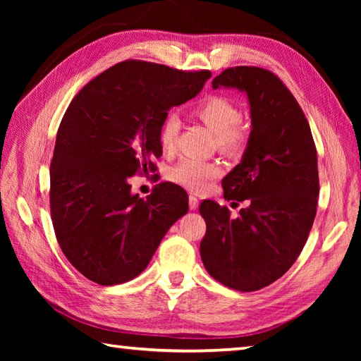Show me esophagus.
Returning a JSON list of instances; mask_svg holds the SVG:
<instances>
[{
	"label": "esophagus",
	"instance_id": "34e87169",
	"mask_svg": "<svg viewBox=\"0 0 361 361\" xmlns=\"http://www.w3.org/2000/svg\"><path fill=\"white\" fill-rule=\"evenodd\" d=\"M189 209L190 211L198 209V198L195 195H190L189 197Z\"/></svg>",
	"mask_w": 361,
	"mask_h": 361
}]
</instances>
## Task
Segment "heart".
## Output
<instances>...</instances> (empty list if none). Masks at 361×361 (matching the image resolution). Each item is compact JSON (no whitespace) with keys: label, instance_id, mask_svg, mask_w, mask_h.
<instances>
[{"label":"heart","instance_id":"1","mask_svg":"<svg viewBox=\"0 0 361 361\" xmlns=\"http://www.w3.org/2000/svg\"><path fill=\"white\" fill-rule=\"evenodd\" d=\"M197 116L203 124L217 136L219 145L225 152H235L243 142L239 124L242 113L231 101L220 96H211L197 109ZM180 130V119L175 114H169L159 127V145L164 152L175 149L176 136ZM220 175V167L209 161L185 158L173 167L172 180L190 190H204L214 178Z\"/></svg>","mask_w":361,"mask_h":361}]
</instances>
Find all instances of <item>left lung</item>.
Here are the masks:
<instances>
[{
    "label": "left lung",
    "mask_w": 361,
    "mask_h": 361,
    "mask_svg": "<svg viewBox=\"0 0 361 361\" xmlns=\"http://www.w3.org/2000/svg\"><path fill=\"white\" fill-rule=\"evenodd\" d=\"M212 88H233L248 99L247 149L221 181L226 200H247V208L233 219L217 202L200 204V256L214 279L255 291L287 273L307 242L319 195L317 149L301 106L273 73L228 68Z\"/></svg>",
    "instance_id": "left-lung-1"
}]
</instances>
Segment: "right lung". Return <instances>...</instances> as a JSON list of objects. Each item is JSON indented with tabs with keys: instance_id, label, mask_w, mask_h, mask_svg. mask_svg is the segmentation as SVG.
Returning a JSON list of instances; mask_svg holds the SVG:
<instances>
[{
	"instance_id": "add662e5",
	"label": "right lung",
	"mask_w": 361,
	"mask_h": 361,
	"mask_svg": "<svg viewBox=\"0 0 361 361\" xmlns=\"http://www.w3.org/2000/svg\"><path fill=\"white\" fill-rule=\"evenodd\" d=\"M209 71L128 60L97 75L60 122L51 163V217L75 270L101 286L132 281L189 209L186 190L161 183L147 198L130 176L157 169L159 127L203 90Z\"/></svg>"
}]
</instances>
